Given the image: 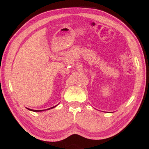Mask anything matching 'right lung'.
Segmentation results:
<instances>
[{
    "label": "right lung",
    "instance_id": "add662e5",
    "mask_svg": "<svg viewBox=\"0 0 149 149\" xmlns=\"http://www.w3.org/2000/svg\"><path fill=\"white\" fill-rule=\"evenodd\" d=\"M55 107H56V106H54V107L49 108V109H53V108H54ZM29 109V110H30V111H36V112H39V111H45V110H33V109Z\"/></svg>",
    "mask_w": 149,
    "mask_h": 149
}]
</instances>
